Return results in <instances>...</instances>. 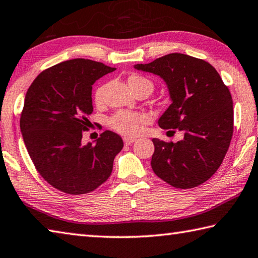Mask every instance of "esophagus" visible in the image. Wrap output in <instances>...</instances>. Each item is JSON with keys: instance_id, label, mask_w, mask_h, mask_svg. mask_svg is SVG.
Returning <instances> with one entry per match:
<instances>
[{"instance_id": "obj_1", "label": "esophagus", "mask_w": 258, "mask_h": 258, "mask_svg": "<svg viewBox=\"0 0 258 258\" xmlns=\"http://www.w3.org/2000/svg\"><path fill=\"white\" fill-rule=\"evenodd\" d=\"M123 140H124V143L126 145H131V144L135 142V139L134 138H130V137H125Z\"/></svg>"}]
</instances>
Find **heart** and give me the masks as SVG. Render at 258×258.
I'll use <instances>...</instances> for the list:
<instances>
[{
	"instance_id": "heart-1",
	"label": "heart",
	"mask_w": 258,
	"mask_h": 258,
	"mask_svg": "<svg viewBox=\"0 0 258 258\" xmlns=\"http://www.w3.org/2000/svg\"><path fill=\"white\" fill-rule=\"evenodd\" d=\"M128 84L133 91L139 88L147 87L150 90H153V83L148 78L139 76V74H132L128 78ZM102 95H104V88L99 87L95 92V100L100 102L102 100ZM147 119V117L142 114L133 113V111H118L109 120V124L114 130L118 131L119 133L123 134H135L139 131L140 123H142Z\"/></svg>"
}]
</instances>
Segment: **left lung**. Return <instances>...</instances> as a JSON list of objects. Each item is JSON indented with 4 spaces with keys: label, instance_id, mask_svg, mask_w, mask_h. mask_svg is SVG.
I'll use <instances>...</instances> for the list:
<instances>
[{
    "label": "left lung",
    "instance_id": "8db88e82",
    "mask_svg": "<svg viewBox=\"0 0 258 258\" xmlns=\"http://www.w3.org/2000/svg\"><path fill=\"white\" fill-rule=\"evenodd\" d=\"M134 69L165 81L171 104L158 124L184 133L176 143L152 139L154 174L177 188L203 184L222 163L232 138L233 106L228 87L210 63L180 53Z\"/></svg>",
    "mask_w": 258,
    "mask_h": 258
}]
</instances>
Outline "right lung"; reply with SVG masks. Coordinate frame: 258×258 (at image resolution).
<instances>
[{"label": "right lung", "mask_w": 258, "mask_h": 258, "mask_svg": "<svg viewBox=\"0 0 258 258\" xmlns=\"http://www.w3.org/2000/svg\"><path fill=\"white\" fill-rule=\"evenodd\" d=\"M115 70L91 59H69L41 72L28 89L20 118L23 142L40 176L60 191L80 195L98 188L124 147L111 131L82 143L93 111L92 84Z\"/></svg>", "instance_id": "1"}]
</instances>
